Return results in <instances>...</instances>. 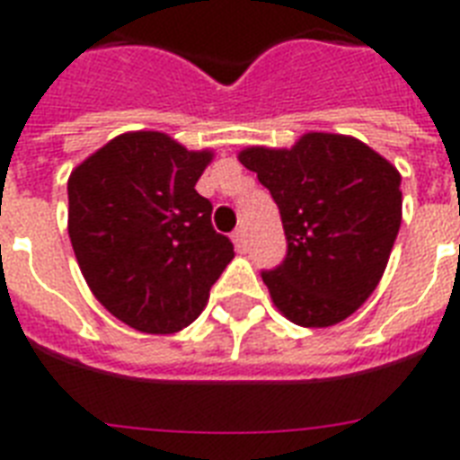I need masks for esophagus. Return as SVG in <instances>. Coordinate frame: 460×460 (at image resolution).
<instances>
[{"label":"esophagus","mask_w":460,"mask_h":460,"mask_svg":"<svg viewBox=\"0 0 460 460\" xmlns=\"http://www.w3.org/2000/svg\"><path fill=\"white\" fill-rule=\"evenodd\" d=\"M231 238H234V243H236L238 251H245V245H248V231H245V226H238Z\"/></svg>","instance_id":"esophagus-1"}]
</instances>
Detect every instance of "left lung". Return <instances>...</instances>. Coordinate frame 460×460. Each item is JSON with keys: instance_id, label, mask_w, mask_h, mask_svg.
Segmentation results:
<instances>
[{"instance_id": "8db88e82", "label": "left lung", "mask_w": 460, "mask_h": 460, "mask_svg": "<svg viewBox=\"0 0 460 460\" xmlns=\"http://www.w3.org/2000/svg\"><path fill=\"white\" fill-rule=\"evenodd\" d=\"M245 169L279 208L287 258L262 272L301 327H332L377 288L401 226V176L349 136L305 133L291 150L248 147Z\"/></svg>"}]
</instances>
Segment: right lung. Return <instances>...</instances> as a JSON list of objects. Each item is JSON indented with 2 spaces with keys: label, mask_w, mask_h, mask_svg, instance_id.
Returning <instances> with one entry per match:
<instances>
[{
  "label": "right lung",
  "mask_w": 460,
  "mask_h": 460,
  "mask_svg": "<svg viewBox=\"0 0 460 460\" xmlns=\"http://www.w3.org/2000/svg\"><path fill=\"white\" fill-rule=\"evenodd\" d=\"M212 153L164 133H124L68 179V236L95 298L146 334H173L202 313L234 260L195 183Z\"/></svg>",
  "instance_id": "1"
}]
</instances>
